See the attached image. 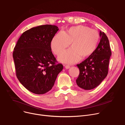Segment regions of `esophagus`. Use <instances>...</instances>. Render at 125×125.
<instances>
[{
    "mask_svg": "<svg viewBox=\"0 0 125 125\" xmlns=\"http://www.w3.org/2000/svg\"><path fill=\"white\" fill-rule=\"evenodd\" d=\"M64 66H65V68L66 69H69L70 68V66H69V65H64Z\"/></svg>",
    "mask_w": 125,
    "mask_h": 125,
    "instance_id": "34e87169",
    "label": "esophagus"
}]
</instances>
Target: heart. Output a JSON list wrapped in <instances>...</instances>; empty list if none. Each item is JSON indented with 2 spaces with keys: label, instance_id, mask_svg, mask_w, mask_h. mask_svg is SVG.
Here are the masks:
<instances>
[{
  "label": "heart",
  "instance_id": "heart-1",
  "mask_svg": "<svg viewBox=\"0 0 125 125\" xmlns=\"http://www.w3.org/2000/svg\"><path fill=\"white\" fill-rule=\"evenodd\" d=\"M100 41V34L97 30L87 26L71 27L66 32L60 31L52 38L51 48L54 54L60 55L71 43L72 48L64 52L58 57L61 62L73 64L81 59L92 55Z\"/></svg>",
  "mask_w": 125,
  "mask_h": 125
}]
</instances>
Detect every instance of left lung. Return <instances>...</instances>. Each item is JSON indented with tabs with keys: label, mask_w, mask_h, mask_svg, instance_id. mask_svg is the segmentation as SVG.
Returning a JSON list of instances; mask_svg holds the SVG:
<instances>
[{
	"label": "left lung",
	"mask_w": 125,
	"mask_h": 125,
	"mask_svg": "<svg viewBox=\"0 0 125 125\" xmlns=\"http://www.w3.org/2000/svg\"><path fill=\"white\" fill-rule=\"evenodd\" d=\"M100 42L94 53L80 64H77L80 74L76 80L77 86L86 90L94 89L100 84L108 74L111 55L106 35L100 31Z\"/></svg>",
	"instance_id": "obj_1"
}]
</instances>
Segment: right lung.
Here are the masks:
<instances>
[{"mask_svg": "<svg viewBox=\"0 0 125 125\" xmlns=\"http://www.w3.org/2000/svg\"><path fill=\"white\" fill-rule=\"evenodd\" d=\"M57 26L44 25L25 31L13 52L16 75L23 86L32 93L43 94L51 90L63 68L56 64L51 48Z\"/></svg>", "mask_w": 125, "mask_h": 125, "instance_id": "1", "label": "right lung"}]
</instances>
